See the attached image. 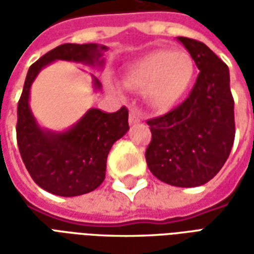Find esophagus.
Returning a JSON list of instances; mask_svg holds the SVG:
<instances>
[{
  "label": "esophagus",
  "instance_id": "obj_1",
  "mask_svg": "<svg viewBox=\"0 0 254 254\" xmlns=\"http://www.w3.org/2000/svg\"><path fill=\"white\" fill-rule=\"evenodd\" d=\"M141 120V116L136 109H130V113H129V124L133 125V124H137Z\"/></svg>",
  "mask_w": 254,
  "mask_h": 254
}]
</instances>
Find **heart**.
Wrapping results in <instances>:
<instances>
[{"label": "heart", "instance_id": "b5f03b06", "mask_svg": "<svg viewBox=\"0 0 254 254\" xmlns=\"http://www.w3.org/2000/svg\"><path fill=\"white\" fill-rule=\"evenodd\" d=\"M196 64L189 53L158 49L130 64L124 74L130 88H144V95L156 109H167L190 89Z\"/></svg>", "mask_w": 254, "mask_h": 254}]
</instances>
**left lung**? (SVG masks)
Masks as SVG:
<instances>
[{"mask_svg": "<svg viewBox=\"0 0 254 254\" xmlns=\"http://www.w3.org/2000/svg\"><path fill=\"white\" fill-rule=\"evenodd\" d=\"M178 41L200 73L181 105L147 121L152 138L145 159L160 181L194 188L212 180L229 158L235 137L234 99L227 65L202 42L185 36Z\"/></svg>", "mask_w": 254, "mask_h": 254, "instance_id": "8db88e82", "label": "left lung"}]
</instances>
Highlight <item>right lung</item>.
<instances>
[{"mask_svg":"<svg viewBox=\"0 0 254 254\" xmlns=\"http://www.w3.org/2000/svg\"><path fill=\"white\" fill-rule=\"evenodd\" d=\"M107 47L96 43H65L53 49L28 69L17 105L16 136L21 159L31 178L53 194L73 197L95 190L106 176V160L113 144L129 129L127 109L116 113L91 109L85 116L63 133L43 130L31 113L28 99L32 81L42 67L57 60L102 66V53ZM95 88H100L94 77Z\"/></svg>","mask_w":254,"mask_h":254,"instance_id":"obj_1","label":"right lung"}]
</instances>
